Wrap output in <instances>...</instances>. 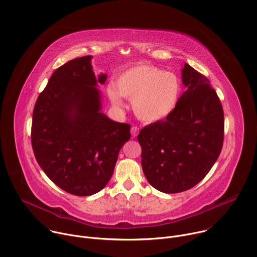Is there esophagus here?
I'll use <instances>...</instances> for the list:
<instances>
[{"instance_id": "obj_1", "label": "esophagus", "mask_w": 257, "mask_h": 257, "mask_svg": "<svg viewBox=\"0 0 257 257\" xmlns=\"http://www.w3.org/2000/svg\"><path fill=\"white\" fill-rule=\"evenodd\" d=\"M139 127L138 126H133L132 128H131V134H132V136H133V138H136L137 136H138V134H139Z\"/></svg>"}]
</instances>
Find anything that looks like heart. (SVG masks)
I'll use <instances>...</instances> for the list:
<instances>
[{"label":"heart","mask_w":257,"mask_h":257,"mask_svg":"<svg viewBox=\"0 0 257 257\" xmlns=\"http://www.w3.org/2000/svg\"><path fill=\"white\" fill-rule=\"evenodd\" d=\"M182 87L179 77L149 64H138L123 71L116 80V89L109 87L113 104L122 106L121 97L133 100L136 115L146 122L169 117L180 102Z\"/></svg>","instance_id":"1"}]
</instances>
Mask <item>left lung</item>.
I'll return each mask as SVG.
<instances>
[{
    "instance_id": "8db88e82",
    "label": "left lung",
    "mask_w": 257,
    "mask_h": 257,
    "mask_svg": "<svg viewBox=\"0 0 257 257\" xmlns=\"http://www.w3.org/2000/svg\"><path fill=\"white\" fill-rule=\"evenodd\" d=\"M182 80L187 91L175 112L142 128L138 136L147 181L167 194L187 191L201 182L223 143V110L209 80L187 63Z\"/></svg>"
}]
</instances>
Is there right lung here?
I'll return each mask as SVG.
<instances>
[{"label": "right lung", "instance_id": "right-lung-1", "mask_svg": "<svg viewBox=\"0 0 257 257\" xmlns=\"http://www.w3.org/2000/svg\"><path fill=\"white\" fill-rule=\"evenodd\" d=\"M92 56L57 68L40 94L33 113L32 145L47 177L65 192L90 196L109 182L118 153L131 138V125L101 112Z\"/></svg>", "mask_w": 257, "mask_h": 257}]
</instances>
